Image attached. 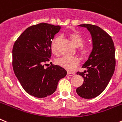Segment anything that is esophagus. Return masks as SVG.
I'll list each match as a JSON object with an SVG mask.
<instances>
[{
	"instance_id": "esophagus-1",
	"label": "esophagus",
	"mask_w": 122,
	"mask_h": 122,
	"mask_svg": "<svg viewBox=\"0 0 122 122\" xmlns=\"http://www.w3.org/2000/svg\"><path fill=\"white\" fill-rule=\"evenodd\" d=\"M75 75V74L73 72H68L66 74V76H73V75Z\"/></svg>"
}]
</instances>
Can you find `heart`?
Segmentation results:
<instances>
[{
  "mask_svg": "<svg viewBox=\"0 0 122 122\" xmlns=\"http://www.w3.org/2000/svg\"><path fill=\"white\" fill-rule=\"evenodd\" d=\"M68 36L74 46L76 47H78V53L82 58L85 59L90 55V47L87 45H83L84 43V40L82 36L78 32L76 31L70 32L68 34ZM60 40V37H56L51 42V50L52 53L56 55L59 53V44ZM56 63L60 67L68 71H72L78 66L80 64V60L76 57L63 56L57 59L56 60Z\"/></svg>",
  "mask_w": 122,
  "mask_h": 122,
  "instance_id": "heart-1",
  "label": "heart"
}]
</instances>
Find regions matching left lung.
I'll list each match as a JSON object with an SVG mask.
<instances>
[{
    "label": "left lung",
    "instance_id": "1",
    "mask_svg": "<svg viewBox=\"0 0 122 122\" xmlns=\"http://www.w3.org/2000/svg\"><path fill=\"white\" fill-rule=\"evenodd\" d=\"M90 32L93 49L89 59L83 65L87 71L77 72L84 78L83 84L76 89L80 97L92 99L100 95L107 87L116 66L115 48L111 37L97 25L80 24Z\"/></svg>",
    "mask_w": 122,
    "mask_h": 122
}]
</instances>
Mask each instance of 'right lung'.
I'll list each match as a JSON object with an SVG mask.
<instances>
[{
  "mask_svg": "<svg viewBox=\"0 0 122 122\" xmlns=\"http://www.w3.org/2000/svg\"><path fill=\"white\" fill-rule=\"evenodd\" d=\"M60 25L41 23L27 28L12 48V67L24 90L36 98H45L56 91L59 81L66 75L60 66H46L51 56V42Z\"/></svg>",
  "mask_w": 122,
  "mask_h": 122,
  "instance_id": "1",
  "label": "right lung"
}]
</instances>
